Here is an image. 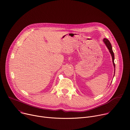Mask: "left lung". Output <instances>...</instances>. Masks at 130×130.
Segmentation results:
<instances>
[{"label":"left lung","instance_id":"1","mask_svg":"<svg viewBox=\"0 0 130 130\" xmlns=\"http://www.w3.org/2000/svg\"><path fill=\"white\" fill-rule=\"evenodd\" d=\"M103 41H104V42L105 43V45H106V46L107 47V48H108V49L109 50V52L110 53L111 55V57H112V63H113V66H114V68H115L114 75H113V77H114V76H115V63H114L115 56H114V53H113V51H112V46H111V44L110 42H109V41L107 39H106V38H104V39H103Z\"/></svg>","mask_w":130,"mask_h":130}]
</instances>
